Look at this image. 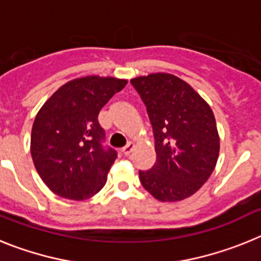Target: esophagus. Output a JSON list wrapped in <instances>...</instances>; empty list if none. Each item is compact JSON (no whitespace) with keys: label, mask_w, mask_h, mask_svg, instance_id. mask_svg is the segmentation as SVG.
<instances>
[{"label":"esophagus","mask_w":261,"mask_h":261,"mask_svg":"<svg viewBox=\"0 0 261 261\" xmlns=\"http://www.w3.org/2000/svg\"><path fill=\"white\" fill-rule=\"evenodd\" d=\"M133 147H135V145H133L132 142H128V145H126L125 147H123V150H121L123 155H125V156L130 155V153L133 151Z\"/></svg>","instance_id":"34e87169"}]
</instances>
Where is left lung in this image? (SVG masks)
Wrapping results in <instances>:
<instances>
[{"instance_id": "1", "label": "left lung", "mask_w": 261, "mask_h": 261, "mask_svg": "<svg viewBox=\"0 0 261 261\" xmlns=\"http://www.w3.org/2000/svg\"><path fill=\"white\" fill-rule=\"evenodd\" d=\"M153 126L156 161L140 181L159 201H180L208 180L220 153L211 107L180 78L156 73L130 81Z\"/></svg>"}]
</instances>
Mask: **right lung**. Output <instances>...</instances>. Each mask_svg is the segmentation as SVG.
<instances>
[{
	"instance_id": "obj_1",
	"label": "right lung",
	"mask_w": 261,
	"mask_h": 261,
	"mask_svg": "<svg viewBox=\"0 0 261 261\" xmlns=\"http://www.w3.org/2000/svg\"><path fill=\"white\" fill-rule=\"evenodd\" d=\"M125 85V80L111 77L77 78L40 108L32 125L31 155L52 192L80 201L105 187L117 153L103 145L98 115Z\"/></svg>"
}]
</instances>
